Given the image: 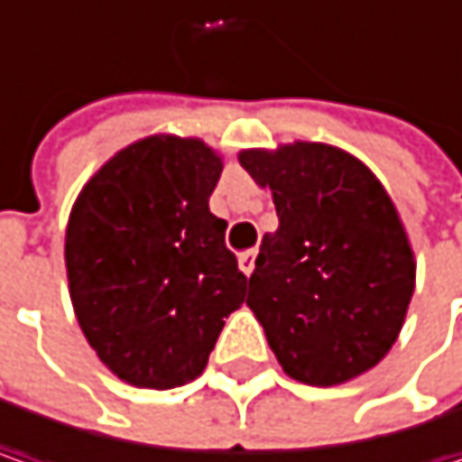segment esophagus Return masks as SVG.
<instances>
[{
  "mask_svg": "<svg viewBox=\"0 0 462 462\" xmlns=\"http://www.w3.org/2000/svg\"><path fill=\"white\" fill-rule=\"evenodd\" d=\"M237 264H240V270L251 277L254 273V267H256V248H251V251H243L240 256H237Z\"/></svg>",
  "mask_w": 462,
  "mask_h": 462,
  "instance_id": "esophagus-1",
  "label": "esophagus"
}]
</instances>
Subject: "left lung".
<instances>
[{"instance_id": "8db88e82", "label": "left lung", "mask_w": 462, "mask_h": 462, "mask_svg": "<svg viewBox=\"0 0 462 462\" xmlns=\"http://www.w3.org/2000/svg\"><path fill=\"white\" fill-rule=\"evenodd\" d=\"M237 161L280 219L245 299L280 367L310 386L367 373L394 346L415 291L394 200L359 158L325 143L251 147Z\"/></svg>"}]
</instances>
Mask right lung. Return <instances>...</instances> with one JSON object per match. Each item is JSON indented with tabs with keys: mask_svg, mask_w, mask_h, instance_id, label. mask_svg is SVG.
I'll return each mask as SVG.
<instances>
[{
	"mask_svg": "<svg viewBox=\"0 0 462 462\" xmlns=\"http://www.w3.org/2000/svg\"><path fill=\"white\" fill-rule=\"evenodd\" d=\"M222 155L198 137L150 134L81 188L65 230L68 291L100 362L140 389L195 381L245 301L248 277L208 211Z\"/></svg>",
	"mask_w": 462,
	"mask_h": 462,
	"instance_id": "1",
	"label": "right lung"
}]
</instances>
